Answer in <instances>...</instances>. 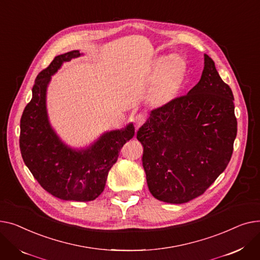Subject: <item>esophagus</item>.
Returning <instances> with one entry per match:
<instances>
[{
  "mask_svg": "<svg viewBox=\"0 0 260 260\" xmlns=\"http://www.w3.org/2000/svg\"><path fill=\"white\" fill-rule=\"evenodd\" d=\"M146 119H147V116L145 115V114H143V113H139V114H136L135 116H134V124H135V128L136 129H139L145 121H146Z\"/></svg>",
  "mask_w": 260,
  "mask_h": 260,
  "instance_id": "esophagus-1",
  "label": "esophagus"
}]
</instances>
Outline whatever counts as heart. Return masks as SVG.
I'll use <instances>...</instances> for the list:
<instances>
[{
  "instance_id": "1",
  "label": "heart",
  "mask_w": 260,
  "mask_h": 260,
  "mask_svg": "<svg viewBox=\"0 0 260 260\" xmlns=\"http://www.w3.org/2000/svg\"><path fill=\"white\" fill-rule=\"evenodd\" d=\"M182 70V62L178 56H172L165 64L160 75L152 89V98L156 103H164L173 94Z\"/></svg>"
}]
</instances>
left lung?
<instances>
[{"instance_id":"8db88e82","label":"left lung","mask_w":260,"mask_h":260,"mask_svg":"<svg viewBox=\"0 0 260 260\" xmlns=\"http://www.w3.org/2000/svg\"><path fill=\"white\" fill-rule=\"evenodd\" d=\"M231 88L205 54L202 78L158 108L137 131L151 194L168 204L201 196L224 171L237 134Z\"/></svg>"}]
</instances>
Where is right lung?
I'll list each match as a JSON object with an SVG mask.
<instances>
[{"label": "right lung", "mask_w": 260, "mask_h": 260, "mask_svg": "<svg viewBox=\"0 0 260 260\" xmlns=\"http://www.w3.org/2000/svg\"><path fill=\"white\" fill-rule=\"evenodd\" d=\"M80 55L78 50L57 55L42 70L32 87V99L21 117L20 150L25 165L41 187L64 201L90 202L102 194L120 149L134 135V127L104 134L88 150L67 148L51 129L46 113V87L63 62Z\"/></svg>", "instance_id": "add662e5"}]
</instances>
